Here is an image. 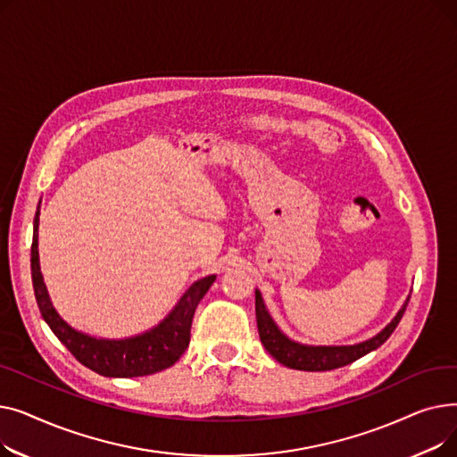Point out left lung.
Here are the masks:
<instances>
[{
  "mask_svg": "<svg viewBox=\"0 0 457 457\" xmlns=\"http://www.w3.org/2000/svg\"><path fill=\"white\" fill-rule=\"evenodd\" d=\"M407 302L410 300H405V303L402 305L396 317L391 320V324H387L378 335H374L372 339L359 345H350V346H307V345L291 341L287 335L279 331V328L272 320L259 291H255V319H257L261 343L276 359V361H279L281 365L289 369L319 372V370H333V369L350 365L357 361L359 357H363L369 352L379 348L391 337V333L396 329L398 322L402 320Z\"/></svg>",
  "mask_w": 457,
  "mask_h": 457,
  "instance_id": "8db88e82",
  "label": "left lung"
}]
</instances>
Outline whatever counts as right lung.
I'll return each instance as SVG.
<instances>
[{
  "instance_id": "right-lung-1",
  "label": "right lung",
  "mask_w": 457,
  "mask_h": 457,
  "mask_svg": "<svg viewBox=\"0 0 457 457\" xmlns=\"http://www.w3.org/2000/svg\"><path fill=\"white\" fill-rule=\"evenodd\" d=\"M38 214L33 220V245H31V278L33 289L42 319L57 335V339L70 350L81 365L107 378H137L161 372L172 367L185 353L190 343V326L200 300L209 291L216 276H207L192 283L159 326L137 335V337L109 341L85 335L68 326L55 311L47 296L46 285L38 262Z\"/></svg>"
}]
</instances>
